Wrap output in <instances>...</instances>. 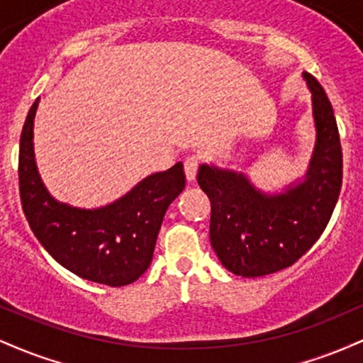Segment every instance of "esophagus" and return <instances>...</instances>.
<instances>
[{
	"label": "esophagus",
	"instance_id": "1",
	"mask_svg": "<svg viewBox=\"0 0 363 363\" xmlns=\"http://www.w3.org/2000/svg\"><path fill=\"white\" fill-rule=\"evenodd\" d=\"M184 172H186L187 182H194L196 181V174H198V158H196V157L186 158Z\"/></svg>",
	"mask_w": 363,
	"mask_h": 363
}]
</instances>
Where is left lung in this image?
Listing matches in <instances>:
<instances>
[{
    "instance_id": "8db88e82",
    "label": "left lung",
    "mask_w": 363,
    "mask_h": 363,
    "mask_svg": "<svg viewBox=\"0 0 363 363\" xmlns=\"http://www.w3.org/2000/svg\"><path fill=\"white\" fill-rule=\"evenodd\" d=\"M302 78L315 129L302 177L264 191L244 170L199 165L198 184L211 203V247L223 268L239 277H264L294 264L323 234L338 201L343 155L335 112L319 82L306 72Z\"/></svg>"
}]
</instances>
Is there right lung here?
I'll list each match as a JSON object with an SVG mask.
<instances>
[{"label":"right lung","instance_id":"obj_1","mask_svg":"<svg viewBox=\"0 0 363 363\" xmlns=\"http://www.w3.org/2000/svg\"><path fill=\"white\" fill-rule=\"evenodd\" d=\"M39 101L25 119L18 157L20 198L32 232L62 268L83 280L107 286L136 281L152 262L165 211L186 187L182 164L150 174L104 206L60 201L37 169L34 119Z\"/></svg>","mask_w":363,"mask_h":363}]
</instances>
